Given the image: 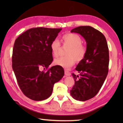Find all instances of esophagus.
Segmentation results:
<instances>
[{
	"label": "esophagus",
	"instance_id": "34e87169",
	"mask_svg": "<svg viewBox=\"0 0 123 123\" xmlns=\"http://www.w3.org/2000/svg\"><path fill=\"white\" fill-rule=\"evenodd\" d=\"M65 75H67V76H70V75H71V73H70V72H69L68 70H65Z\"/></svg>",
	"mask_w": 123,
	"mask_h": 123
}]
</instances>
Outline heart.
Returning a JSON list of instances; mask_svg holds the SVG:
<instances>
[{"instance_id": "1", "label": "heart", "mask_w": 123, "mask_h": 123, "mask_svg": "<svg viewBox=\"0 0 123 123\" xmlns=\"http://www.w3.org/2000/svg\"><path fill=\"white\" fill-rule=\"evenodd\" d=\"M64 46L69 48L67 50V56L60 57L54 60L55 65L64 68H69L74 65L75 60L77 62H80L85 58L87 48L82 44V38L78 35L75 33H66L62 36ZM50 49L53 56L58 57L61 51L62 46L58 40H53L50 43Z\"/></svg>"}]
</instances>
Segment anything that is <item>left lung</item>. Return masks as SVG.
I'll return each instance as SVG.
<instances>
[{"label": "left lung", "instance_id": "8db88e82", "mask_svg": "<svg viewBox=\"0 0 123 123\" xmlns=\"http://www.w3.org/2000/svg\"><path fill=\"white\" fill-rule=\"evenodd\" d=\"M83 36L87 43L85 58L77 65L78 75L72 73L74 85L70 91L75 100L85 101L97 95L109 70V53L105 37L91 26H79L71 30Z\"/></svg>", "mask_w": 123, "mask_h": 123}]
</instances>
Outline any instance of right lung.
Instances as JSON below:
<instances>
[{
  "mask_svg": "<svg viewBox=\"0 0 123 123\" xmlns=\"http://www.w3.org/2000/svg\"><path fill=\"white\" fill-rule=\"evenodd\" d=\"M62 29L30 28L14 42L13 70L22 92L31 100L42 101L49 98L54 85L64 75V69L60 66L48 69L53 60L50 43Z\"/></svg>",
  "mask_w": 123,
  "mask_h": 123,
  "instance_id": "obj_1",
  "label": "right lung"
}]
</instances>
